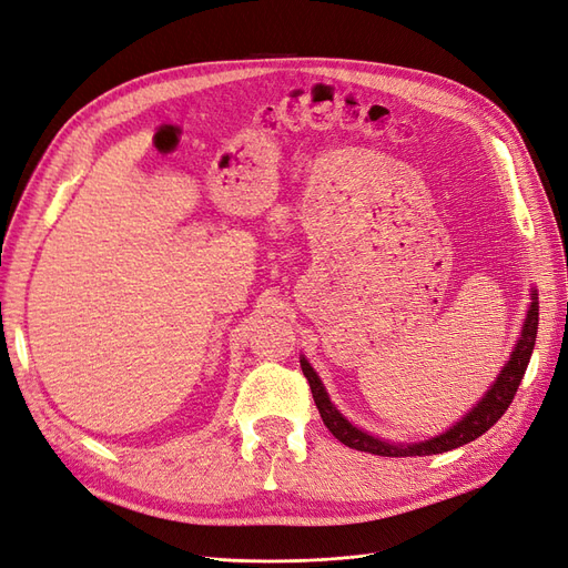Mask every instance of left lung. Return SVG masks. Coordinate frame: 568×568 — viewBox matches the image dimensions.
I'll return each instance as SVG.
<instances>
[{
  "mask_svg": "<svg viewBox=\"0 0 568 568\" xmlns=\"http://www.w3.org/2000/svg\"><path fill=\"white\" fill-rule=\"evenodd\" d=\"M536 336H538V291H536V286H532L530 288V305H528V313H526V320L521 326L519 341H517V346H514L505 367L500 369V374H497V379L490 384V388L484 395H480V400H476V405L467 412V415L457 419L450 428H445L443 434H438L434 438L417 440V443H393V440H384L379 436L367 434L365 428L355 426L336 409V405L329 398V393H326L322 379L313 369V365L307 363L305 355H301V369L305 374L307 384H311L313 398H315V405L320 409V417H322L324 426L329 428L334 438H338L343 445H348V448L359 450V453H372V455H382V457H424V455L448 453V450L459 448V445H467V443L476 440L505 415L509 403L514 400V393H517L524 374H526L532 346H536Z\"/></svg>",
  "mask_w": 568,
  "mask_h": 568,
  "instance_id": "1",
  "label": "left lung"
}]
</instances>
